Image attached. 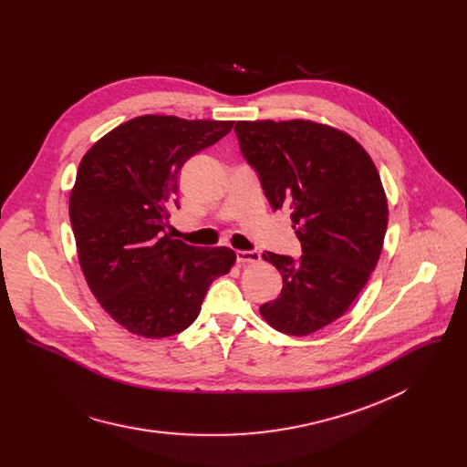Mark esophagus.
<instances>
[{
	"mask_svg": "<svg viewBox=\"0 0 467 467\" xmlns=\"http://www.w3.org/2000/svg\"><path fill=\"white\" fill-rule=\"evenodd\" d=\"M260 260L258 251H236V262L238 264H254Z\"/></svg>",
	"mask_w": 467,
	"mask_h": 467,
	"instance_id": "1",
	"label": "esophagus"
}]
</instances>
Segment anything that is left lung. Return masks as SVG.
Returning a JSON list of instances; mask_svg holds the SVG:
<instances>
[{"label":"left lung","instance_id":"1","mask_svg":"<svg viewBox=\"0 0 467 467\" xmlns=\"http://www.w3.org/2000/svg\"><path fill=\"white\" fill-rule=\"evenodd\" d=\"M234 132L272 209L290 213L303 251L262 254L283 290L260 314L285 335L306 337L348 312L379 262L388 227L379 171L357 140L328 125L238 121Z\"/></svg>","mask_w":467,"mask_h":467}]
</instances>
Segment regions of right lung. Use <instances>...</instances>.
<instances>
[{"label":"right lung","mask_w":467,"mask_h":467,"mask_svg":"<svg viewBox=\"0 0 467 467\" xmlns=\"http://www.w3.org/2000/svg\"><path fill=\"white\" fill-rule=\"evenodd\" d=\"M234 121L132 118L83 157L70 222L85 279L127 330L166 338L190 327L211 283L236 260L229 247H193L166 229L179 207L182 164L216 144Z\"/></svg>","instance_id":"right-lung-1"}]
</instances>
